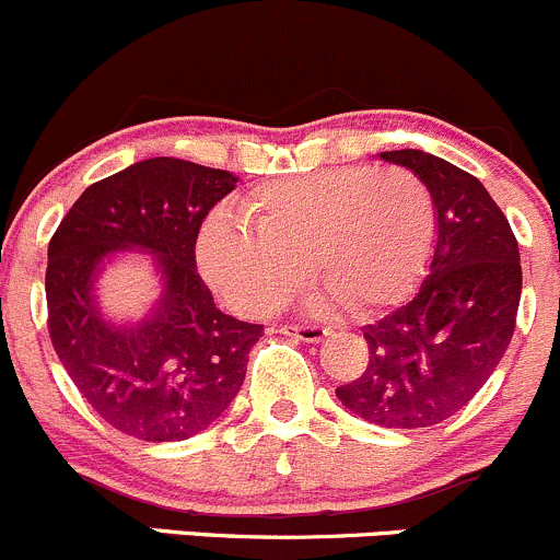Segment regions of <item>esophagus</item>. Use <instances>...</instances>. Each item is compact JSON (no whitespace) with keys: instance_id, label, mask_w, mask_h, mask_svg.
Wrapping results in <instances>:
<instances>
[{"instance_id":"34e87169","label":"esophagus","mask_w":560,"mask_h":560,"mask_svg":"<svg viewBox=\"0 0 560 560\" xmlns=\"http://www.w3.org/2000/svg\"><path fill=\"white\" fill-rule=\"evenodd\" d=\"M279 332L290 335V338L305 340V343H319V340L327 338L329 329L316 327V325H281Z\"/></svg>"}]
</instances>
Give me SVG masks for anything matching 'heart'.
<instances>
[{
    "instance_id": "b5f03b06",
    "label": "heart",
    "mask_w": 560,
    "mask_h": 560,
    "mask_svg": "<svg viewBox=\"0 0 560 560\" xmlns=\"http://www.w3.org/2000/svg\"><path fill=\"white\" fill-rule=\"evenodd\" d=\"M438 206L402 166L327 168L257 185L238 217L198 235V262L233 308L262 316L308 284L311 268L351 314L399 303L432 260Z\"/></svg>"
}]
</instances>
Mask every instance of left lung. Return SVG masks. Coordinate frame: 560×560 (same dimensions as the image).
Listing matches in <instances>:
<instances>
[{"label":"left lung","mask_w":560,"mask_h":560,"mask_svg":"<svg viewBox=\"0 0 560 560\" xmlns=\"http://www.w3.org/2000/svg\"><path fill=\"white\" fill-rule=\"evenodd\" d=\"M381 158L429 187L438 244L413 300L362 327L368 368L335 394L378 427H434L458 413L502 362L521 303V255L508 217L472 174L421 150Z\"/></svg>","instance_id":"8db88e82"}]
</instances>
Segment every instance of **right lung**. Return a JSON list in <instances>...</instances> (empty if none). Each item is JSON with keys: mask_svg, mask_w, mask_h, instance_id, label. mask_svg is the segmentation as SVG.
Segmentation results:
<instances>
[{"mask_svg": "<svg viewBox=\"0 0 560 560\" xmlns=\"http://www.w3.org/2000/svg\"><path fill=\"white\" fill-rule=\"evenodd\" d=\"M222 168L150 158L88 187L47 246V332L63 370L104 421L147 443L203 432L238 394L262 325L222 314L196 268L211 206L235 187ZM147 248L164 276L159 308L112 326L92 300L101 262Z\"/></svg>", "mask_w": 560, "mask_h": 560, "instance_id": "obj_1", "label": "right lung"}]
</instances>
